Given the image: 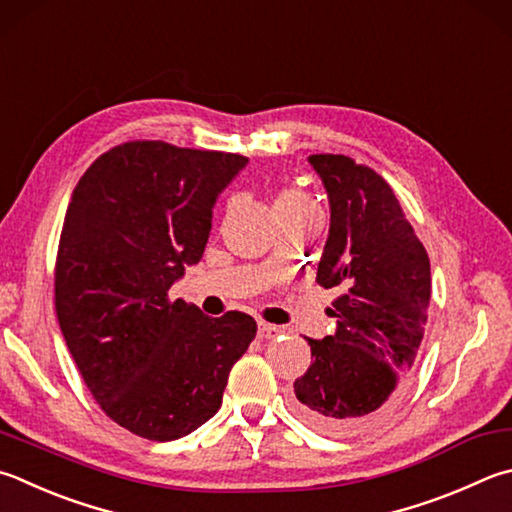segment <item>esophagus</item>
Segmentation results:
<instances>
[{
	"label": "esophagus",
	"instance_id": "34e87169",
	"mask_svg": "<svg viewBox=\"0 0 512 512\" xmlns=\"http://www.w3.org/2000/svg\"><path fill=\"white\" fill-rule=\"evenodd\" d=\"M259 331V338L262 340H273V338H277L282 333V329L280 327H275V324H268V322H259V327H257Z\"/></svg>",
	"mask_w": 512,
	"mask_h": 512
}]
</instances>
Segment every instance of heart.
I'll return each mask as SVG.
<instances>
[{
    "label": "heart",
    "instance_id": "1",
    "mask_svg": "<svg viewBox=\"0 0 512 512\" xmlns=\"http://www.w3.org/2000/svg\"><path fill=\"white\" fill-rule=\"evenodd\" d=\"M304 206H313L311 199L306 197V194L295 192V190H286L275 199V210H280V208H304Z\"/></svg>",
    "mask_w": 512,
    "mask_h": 512
}]
</instances>
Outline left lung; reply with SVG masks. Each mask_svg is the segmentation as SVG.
<instances>
[{"instance_id":"obj_1","label":"left lung","mask_w":512,"mask_h":512,"mask_svg":"<svg viewBox=\"0 0 512 512\" xmlns=\"http://www.w3.org/2000/svg\"><path fill=\"white\" fill-rule=\"evenodd\" d=\"M309 163L331 210L315 282L340 297L336 333L306 338L311 367L293 383V407L315 430L358 434L385 421L414 367L430 259L383 176L342 154H313Z\"/></svg>"}]
</instances>
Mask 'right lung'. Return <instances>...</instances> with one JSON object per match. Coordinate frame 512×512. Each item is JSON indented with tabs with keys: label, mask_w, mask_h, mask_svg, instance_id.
<instances>
[{
	"label": "right lung",
	"mask_w": 512,
	"mask_h": 512,
	"mask_svg": "<svg viewBox=\"0 0 512 512\" xmlns=\"http://www.w3.org/2000/svg\"><path fill=\"white\" fill-rule=\"evenodd\" d=\"M246 163L134 141L102 154L73 190L55 264L58 322L102 412L143 439L174 441L215 416L257 333L246 313L208 318L167 297L201 262L212 208Z\"/></svg>",
	"instance_id": "obj_1"
}]
</instances>
